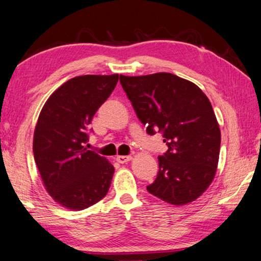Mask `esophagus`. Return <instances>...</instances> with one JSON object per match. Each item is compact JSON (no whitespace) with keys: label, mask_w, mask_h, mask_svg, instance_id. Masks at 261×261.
Returning a JSON list of instances; mask_svg holds the SVG:
<instances>
[{"label":"esophagus","mask_w":261,"mask_h":261,"mask_svg":"<svg viewBox=\"0 0 261 261\" xmlns=\"http://www.w3.org/2000/svg\"><path fill=\"white\" fill-rule=\"evenodd\" d=\"M115 160H117L118 163H127V162H129L132 160V156H122V155H119L115 157Z\"/></svg>","instance_id":"esophagus-1"}]
</instances>
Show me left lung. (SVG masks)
<instances>
[{
	"label": "left lung",
	"mask_w": 261,
	"mask_h": 261,
	"mask_svg": "<svg viewBox=\"0 0 261 261\" xmlns=\"http://www.w3.org/2000/svg\"><path fill=\"white\" fill-rule=\"evenodd\" d=\"M120 83L147 133L161 132L168 146L148 192L176 206L194 201L219 163L221 130L211 101L198 85L170 72L120 75Z\"/></svg>",
	"instance_id": "1"
}]
</instances>
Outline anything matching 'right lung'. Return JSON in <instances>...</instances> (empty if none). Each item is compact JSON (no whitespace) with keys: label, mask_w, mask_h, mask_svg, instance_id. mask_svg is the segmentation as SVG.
Returning a JSON list of instances; mask_svg holds the SVG:
<instances>
[{"label":"right lung","mask_w":261,"mask_h":261,"mask_svg":"<svg viewBox=\"0 0 261 261\" xmlns=\"http://www.w3.org/2000/svg\"><path fill=\"white\" fill-rule=\"evenodd\" d=\"M118 80V74L71 79L49 96L39 114L34 161L46 191L62 207L82 211L108 194L113 165L84 144L93 115Z\"/></svg>","instance_id":"right-lung-1"}]
</instances>
